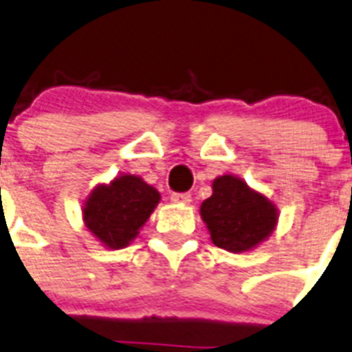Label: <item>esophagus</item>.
I'll list each match as a JSON object with an SVG mask.
<instances>
[{
	"label": "esophagus",
	"mask_w": 352,
	"mask_h": 352,
	"mask_svg": "<svg viewBox=\"0 0 352 352\" xmlns=\"http://www.w3.org/2000/svg\"><path fill=\"white\" fill-rule=\"evenodd\" d=\"M172 201L179 203V205H189L191 203V195H187V192H175V195H172Z\"/></svg>",
	"instance_id": "esophagus-1"
}]
</instances>
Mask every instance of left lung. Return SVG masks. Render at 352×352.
<instances>
[{
    "label": "left lung",
    "mask_w": 352,
    "mask_h": 352,
    "mask_svg": "<svg viewBox=\"0 0 352 352\" xmlns=\"http://www.w3.org/2000/svg\"><path fill=\"white\" fill-rule=\"evenodd\" d=\"M199 215L213 245L243 254L264 243L278 226V206L239 177L226 173L212 182V196L201 203Z\"/></svg>",
    "instance_id": "8db88e82"
}]
</instances>
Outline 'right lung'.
Listing matches in <instances>:
<instances>
[{"label":"right lung","instance_id":"obj_1","mask_svg":"<svg viewBox=\"0 0 352 352\" xmlns=\"http://www.w3.org/2000/svg\"><path fill=\"white\" fill-rule=\"evenodd\" d=\"M160 199L157 189L142 177L120 173L87 196L81 208L85 228L102 246L121 250L139 236Z\"/></svg>","mask_w":352,"mask_h":352}]
</instances>
